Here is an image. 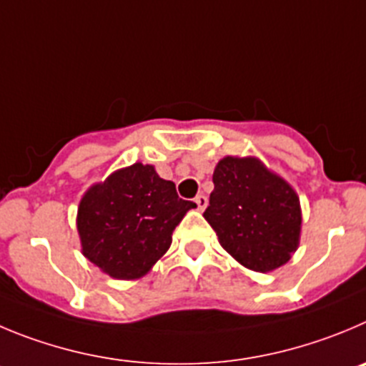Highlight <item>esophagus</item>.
I'll return each instance as SVG.
<instances>
[{"mask_svg":"<svg viewBox=\"0 0 366 366\" xmlns=\"http://www.w3.org/2000/svg\"><path fill=\"white\" fill-rule=\"evenodd\" d=\"M194 204L199 207V211H204L207 206V197L206 194H197V199H194Z\"/></svg>","mask_w":366,"mask_h":366,"instance_id":"esophagus-1","label":"esophagus"}]
</instances>
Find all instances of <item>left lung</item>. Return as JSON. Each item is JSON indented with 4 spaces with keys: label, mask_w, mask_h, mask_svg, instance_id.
<instances>
[{
    "label": "left lung",
    "mask_w": 366,
    "mask_h": 366,
    "mask_svg": "<svg viewBox=\"0 0 366 366\" xmlns=\"http://www.w3.org/2000/svg\"><path fill=\"white\" fill-rule=\"evenodd\" d=\"M204 218L222 247L244 267L271 272L291 260L302 234L295 187L258 157H224Z\"/></svg>",
    "instance_id": "left-lung-1"
}]
</instances>
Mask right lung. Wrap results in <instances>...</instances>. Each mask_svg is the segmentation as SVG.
Returning <instances> with one entry per match:
<instances>
[{
    "label": "right lung",
    "mask_w": 366,
    "mask_h": 366,
    "mask_svg": "<svg viewBox=\"0 0 366 366\" xmlns=\"http://www.w3.org/2000/svg\"><path fill=\"white\" fill-rule=\"evenodd\" d=\"M193 207L152 164L121 167L81 199L75 220L81 252L112 278H142L166 254L173 231Z\"/></svg>",
    "instance_id": "1"
}]
</instances>
